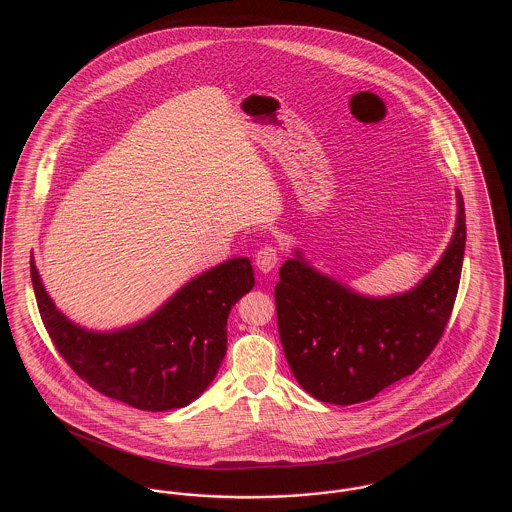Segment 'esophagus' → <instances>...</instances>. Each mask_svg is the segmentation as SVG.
<instances>
[{
	"label": "esophagus",
	"instance_id": "34e87169",
	"mask_svg": "<svg viewBox=\"0 0 512 512\" xmlns=\"http://www.w3.org/2000/svg\"><path fill=\"white\" fill-rule=\"evenodd\" d=\"M255 265L263 274H268L270 270H274L278 265V251L272 245L261 247L255 255Z\"/></svg>",
	"mask_w": 512,
	"mask_h": 512
}]
</instances>
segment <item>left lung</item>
I'll use <instances>...</instances> for the list:
<instances>
[{
    "label": "left lung",
    "instance_id": "left-lung-1",
    "mask_svg": "<svg viewBox=\"0 0 512 512\" xmlns=\"http://www.w3.org/2000/svg\"><path fill=\"white\" fill-rule=\"evenodd\" d=\"M455 197L449 244L407 292H357L293 247L274 299L288 365L309 395L334 405L368 401L413 374L438 345L459 290L466 244L463 195L457 190Z\"/></svg>",
    "mask_w": 512,
    "mask_h": 512
}]
</instances>
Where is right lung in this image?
Masks as SVG:
<instances>
[{"mask_svg":"<svg viewBox=\"0 0 512 512\" xmlns=\"http://www.w3.org/2000/svg\"><path fill=\"white\" fill-rule=\"evenodd\" d=\"M30 278L44 326L74 372L99 393L140 411H172L211 386L226 353V320L255 286L247 257L188 280L146 318L92 330L51 299L30 255Z\"/></svg>","mask_w":512,"mask_h":512,"instance_id":"add662e5","label":"right lung"}]
</instances>
